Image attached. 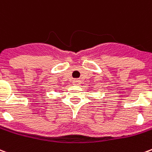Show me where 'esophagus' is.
<instances>
[{"label": "esophagus", "mask_w": 152, "mask_h": 152, "mask_svg": "<svg viewBox=\"0 0 152 152\" xmlns=\"http://www.w3.org/2000/svg\"><path fill=\"white\" fill-rule=\"evenodd\" d=\"M80 84V81L79 80H73V85H75V86H79Z\"/></svg>", "instance_id": "1"}]
</instances>
